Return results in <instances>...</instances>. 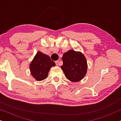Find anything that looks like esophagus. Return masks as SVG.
Segmentation results:
<instances>
[{
  "label": "esophagus",
  "instance_id": "1",
  "mask_svg": "<svg viewBox=\"0 0 121 121\" xmlns=\"http://www.w3.org/2000/svg\"><path fill=\"white\" fill-rule=\"evenodd\" d=\"M55 63H56V65H59V60L56 61Z\"/></svg>",
  "mask_w": 121,
  "mask_h": 121
}]
</instances>
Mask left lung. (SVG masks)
Returning a JSON list of instances; mask_svg holds the SVG:
<instances>
[{
  "label": "left lung",
  "instance_id": "left-lung-1",
  "mask_svg": "<svg viewBox=\"0 0 121 121\" xmlns=\"http://www.w3.org/2000/svg\"><path fill=\"white\" fill-rule=\"evenodd\" d=\"M62 59L63 64L61 69L68 80L77 82L83 78L86 73L87 62L81 53L69 50L64 53Z\"/></svg>",
  "mask_w": 121,
  "mask_h": 121
}]
</instances>
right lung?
<instances>
[{"label": "right lung", "mask_w": 121, "mask_h": 121, "mask_svg": "<svg viewBox=\"0 0 121 121\" xmlns=\"http://www.w3.org/2000/svg\"><path fill=\"white\" fill-rule=\"evenodd\" d=\"M56 64L49 56L38 52L30 65L31 73L35 79L41 81L47 78L49 70Z\"/></svg>", "instance_id": "obj_1"}]
</instances>
